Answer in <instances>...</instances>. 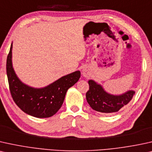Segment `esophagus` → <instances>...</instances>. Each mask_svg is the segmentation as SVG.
Masks as SVG:
<instances>
[{"instance_id":"1","label":"esophagus","mask_w":152,"mask_h":152,"mask_svg":"<svg viewBox=\"0 0 152 152\" xmlns=\"http://www.w3.org/2000/svg\"><path fill=\"white\" fill-rule=\"evenodd\" d=\"M82 74L83 76H85V77H88V76H90V72L88 67H84V68H83Z\"/></svg>"}]
</instances>
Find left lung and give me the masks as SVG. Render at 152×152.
Listing matches in <instances>:
<instances>
[{"mask_svg":"<svg viewBox=\"0 0 152 152\" xmlns=\"http://www.w3.org/2000/svg\"><path fill=\"white\" fill-rule=\"evenodd\" d=\"M89 90L86 93V99L92 109L103 114L114 113L126 106L135 95L134 90H128L124 94L114 95L104 90L100 84L93 80H88Z\"/></svg>","mask_w":152,"mask_h":152,"instance_id":"left-lung-1","label":"left lung"}]
</instances>
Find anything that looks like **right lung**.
I'll return each instance as SVG.
<instances>
[{"label": "right lung", "instance_id": "1", "mask_svg": "<svg viewBox=\"0 0 152 152\" xmlns=\"http://www.w3.org/2000/svg\"><path fill=\"white\" fill-rule=\"evenodd\" d=\"M12 43L7 57L6 71L10 91L15 102L24 112L36 118H48L58 111L64 102L67 90L79 80L76 71L62 76L41 88L30 87L19 79L12 62Z\"/></svg>", "mask_w": 152, "mask_h": 152}]
</instances>
